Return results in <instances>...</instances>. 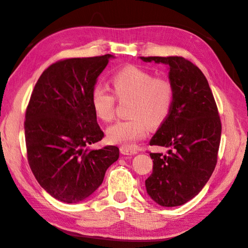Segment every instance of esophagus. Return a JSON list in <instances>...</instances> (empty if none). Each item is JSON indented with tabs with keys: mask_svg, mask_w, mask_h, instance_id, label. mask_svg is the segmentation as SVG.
<instances>
[{
	"mask_svg": "<svg viewBox=\"0 0 248 248\" xmlns=\"http://www.w3.org/2000/svg\"><path fill=\"white\" fill-rule=\"evenodd\" d=\"M120 151H121V153H122L123 155H134V154L138 153V150H136V149L124 148V147L120 148Z\"/></svg>",
	"mask_w": 248,
	"mask_h": 248,
	"instance_id": "obj_1",
	"label": "esophagus"
}]
</instances>
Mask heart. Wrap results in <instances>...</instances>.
<instances>
[{"instance_id": "heart-1", "label": "heart", "mask_w": 248, "mask_h": 248, "mask_svg": "<svg viewBox=\"0 0 248 248\" xmlns=\"http://www.w3.org/2000/svg\"><path fill=\"white\" fill-rule=\"evenodd\" d=\"M111 85L117 97L132 98L129 115L118 121L107 131L112 144L132 148L134 142L146 136L148 123L157 127L170 114L174 101V87L167 78H157L153 73L137 66H126L111 77ZM116 98L103 86H96L91 93V104L96 116L108 122L114 118Z\"/></svg>"}]
</instances>
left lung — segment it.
Segmentation results:
<instances>
[{"label":"left lung","mask_w":248,"mask_h":248,"mask_svg":"<svg viewBox=\"0 0 248 248\" xmlns=\"http://www.w3.org/2000/svg\"><path fill=\"white\" fill-rule=\"evenodd\" d=\"M168 66L174 101L168 118L149 144L168 148L150 153L153 171L146 180L149 197L163 207L184 205L199 194L217 162L221 123L208 80L182 57H140Z\"/></svg>","instance_id":"8db88e82"}]
</instances>
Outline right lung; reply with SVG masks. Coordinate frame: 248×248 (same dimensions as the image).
I'll return each instance as SVG.
<instances>
[{"instance_id":"obj_1","label":"right lung","mask_w":248,"mask_h":248,"mask_svg":"<svg viewBox=\"0 0 248 248\" xmlns=\"http://www.w3.org/2000/svg\"><path fill=\"white\" fill-rule=\"evenodd\" d=\"M112 58H72L50 65L36 82L27 108L30 168L44 190L67 204L91 197L119 158L116 146L89 148L103 138L91 93Z\"/></svg>"}]
</instances>
